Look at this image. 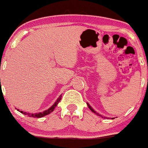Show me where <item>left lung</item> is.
Wrapping results in <instances>:
<instances>
[{"mask_svg": "<svg viewBox=\"0 0 148 148\" xmlns=\"http://www.w3.org/2000/svg\"><path fill=\"white\" fill-rule=\"evenodd\" d=\"M87 106H88V107H89V108H90V109L91 111L93 112H94V113H95V114H97V116H100V117H102V118H104V119H106V117H103V116H101V115H99V113H97V112H95V111H94V110H93V108L91 107L89 105L88 103H87ZM112 119H113V118H112Z\"/></svg>", "mask_w": 148, "mask_h": 148, "instance_id": "8db88e82", "label": "left lung"}]
</instances>
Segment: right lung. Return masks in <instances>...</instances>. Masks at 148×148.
<instances>
[{"mask_svg":"<svg viewBox=\"0 0 148 148\" xmlns=\"http://www.w3.org/2000/svg\"><path fill=\"white\" fill-rule=\"evenodd\" d=\"M61 99H62V96H60L59 98L57 99V101L55 102V103H54V105L52 106H51V107L49 108V109H47V110H45V111L42 112H39V113H36V114H33V113H28V112H23V111H19V109H17L18 111L20 112L21 113L24 114V115H26V116H28L29 117H33V118H42L43 117V116H46V115H49V113H51V112L54 111V109H55V108L57 106L58 103H59L60 100H61Z\"/></svg>","mask_w":148,"mask_h":148,"instance_id":"add662e5","label":"right lung"}]
</instances>
